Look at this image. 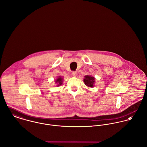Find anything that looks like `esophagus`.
<instances>
[{
    "label": "esophagus",
    "instance_id": "34e87169",
    "mask_svg": "<svg viewBox=\"0 0 147 147\" xmlns=\"http://www.w3.org/2000/svg\"><path fill=\"white\" fill-rule=\"evenodd\" d=\"M72 76H77V75H78V73H77V72H76V71H73V72H72Z\"/></svg>",
    "mask_w": 147,
    "mask_h": 147
}]
</instances>
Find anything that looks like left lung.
Wrapping results in <instances>:
<instances>
[{
  "instance_id": "1",
  "label": "left lung",
  "mask_w": 147,
  "mask_h": 147,
  "mask_svg": "<svg viewBox=\"0 0 147 147\" xmlns=\"http://www.w3.org/2000/svg\"><path fill=\"white\" fill-rule=\"evenodd\" d=\"M84 82L85 84L89 87H93L94 83V78L92 77L89 75H86L85 76L84 79Z\"/></svg>"
}]
</instances>
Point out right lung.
I'll return each mask as SVG.
<instances>
[{
  "label": "right lung",
  "instance_id": "add662e5",
  "mask_svg": "<svg viewBox=\"0 0 147 147\" xmlns=\"http://www.w3.org/2000/svg\"><path fill=\"white\" fill-rule=\"evenodd\" d=\"M55 82H56V83H57L58 84V86H59V85H61V84H62V83H63V78L61 77V76H59L57 79V80L55 81Z\"/></svg>",
  "mask_w": 147,
  "mask_h": 147
}]
</instances>
